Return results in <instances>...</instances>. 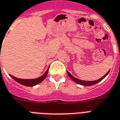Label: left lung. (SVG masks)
<instances>
[{
	"instance_id": "left-lung-1",
	"label": "left lung",
	"mask_w": 120,
	"mask_h": 120,
	"mask_svg": "<svg viewBox=\"0 0 120 120\" xmlns=\"http://www.w3.org/2000/svg\"><path fill=\"white\" fill-rule=\"evenodd\" d=\"M109 71L107 73H106L105 75L102 76L101 78H100V79H98V80H94V81H85V80H80V79H78V78H76L75 77H74L72 75H71V73L69 72H68V71H67V73H68V75H69V76L70 77V78L73 80L75 82H76V83H78V84H80L81 86H93V85H95L96 83H98V82H100V81H101L103 80V78L105 77L109 73Z\"/></svg>"
}]
</instances>
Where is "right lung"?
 I'll return each mask as SVG.
<instances>
[{"label":"right lung","instance_id":"right-lung-1","mask_svg":"<svg viewBox=\"0 0 120 120\" xmlns=\"http://www.w3.org/2000/svg\"><path fill=\"white\" fill-rule=\"evenodd\" d=\"M49 68L47 69L46 71L45 72V73L42 75L41 76H40L38 78H34V79H20V78H18L15 77L13 76L9 75V76L11 77L13 80L16 81L18 83L22 84L23 86H29V87H33V86H36V85H38L40 83H41L42 81L44 80L46 76H47V73H48V70H49Z\"/></svg>","mask_w":120,"mask_h":120}]
</instances>
